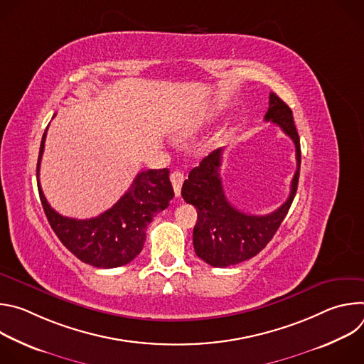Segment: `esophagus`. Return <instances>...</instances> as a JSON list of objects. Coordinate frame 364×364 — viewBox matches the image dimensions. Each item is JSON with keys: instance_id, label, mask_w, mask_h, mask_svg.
<instances>
[{"instance_id": "34e87169", "label": "esophagus", "mask_w": 364, "mask_h": 364, "mask_svg": "<svg viewBox=\"0 0 364 364\" xmlns=\"http://www.w3.org/2000/svg\"><path fill=\"white\" fill-rule=\"evenodd\" d=\"M170 178H171V183H173L176 196L180 197V194H181V186H183V183H184V178H186L184 174H183L181 171H173Z\"/></svg>"}]
</instances>
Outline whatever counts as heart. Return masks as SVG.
I'll list each match as a JSON object with an SVG mask.
<instances>
[{
	"mask_svg": "<svg viewBox=\"0 0 364 364\" xmlns=\"http://www.w3.org/2000/svg\"><path fill=\"white\" fill-rule=\"evenodd\" d=\"M187 134H190V129H187V131H184V132H183V135H187Z\"/></svg>",
	"mask_w": 364,
	"mask_h": 364,
	"instance_id": "b5f03b06",
	"label": "heart"
}]
</instances>
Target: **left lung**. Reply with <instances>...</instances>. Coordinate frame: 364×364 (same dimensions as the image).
<instances>
[{
    "mask_svg": "<svg viewBox=\"0 0 364 364\" xmlns=\"http://www.w3.org/2000/svg\"><path fill=\"white\" fill-rule=\"evenodd\" d=\"M265 121L277 124L295 144L296 171L291 181V191L275 212L255 216L237 210L229 203L220 178L223 148L204 157L183 184V198L197 209V223L193 230L196 255L212 267L236 265L261 252L277 233L295 197L301 166L299 136L291 108L275 93L269 95Z\"/></svg>",
    "mask_w": 364,
    "mask_h": 364,
    "instance_id": "obj_1",
    "label": "left lung"
}]
</instances>
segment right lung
Returning a JSON list of instances; mask_svg holds the SVG:
<instances>
[{"mask_svg":"<svg viewBox=\"0 0 364 364\" xmlns=\"http://www.w3.org/2000/svg\"><path fill=\"white\" fill-rule=\"evenodd\" d=\"M46 132L40 144L37 178ZM168 176V168L141 171L109 210L85 220L65 218L51 209L40 181L37 186L47 220L60 242L85 264L95 268H117L129 264L139 255L148 225L155 215L168 207L174 197Z\"/></svg>","mask_w":364,"mask_h":364,"instance_id":"right-lung-1","label":"right lung"}]
</instances>
